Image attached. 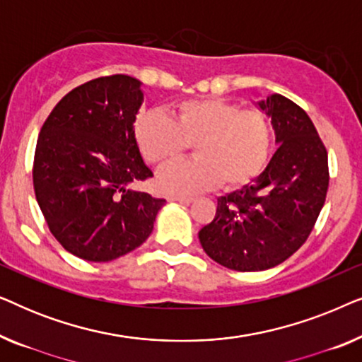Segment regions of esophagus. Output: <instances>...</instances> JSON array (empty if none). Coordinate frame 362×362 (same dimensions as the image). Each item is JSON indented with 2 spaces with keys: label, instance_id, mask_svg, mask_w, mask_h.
<instances>
[{
  "label": "esophagus",
  "instance_id": "34e87169",
  "mask_svg": "<svg viewBox=\"0 0 362 362\" xmlns=\"http://www.w3.org/2000/svg\"><path fill=\"white\" fill-rule=\"evenodd\" d=\"M168 201L181 202V204H189V202L192 201V197H189V196H180V194H171V196H168Z\"/></svg>",
  "mask_w": 362,
  "mask_h": 362
}]
</instances>
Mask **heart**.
<instances>
[{"instance_id":"1","label":"heart","mask_w":362,"mask_h":362,"mask_svg":"<svg viewBox=\"0 0 362 362\" xmlns=\"http://www.w3.org/2000/svg\"><path fill=\"white\" fill-rule=\"evenodd\" d=\"M135 138L148 163L165 168L194 146V160L163 171L158 186L170 194H196L219 185L237 189L255 180L269 161L272 127L265 113L240 110L217 97L176 103L171 118L148 112L135 123Z\"/></svg>"}]
</instances>
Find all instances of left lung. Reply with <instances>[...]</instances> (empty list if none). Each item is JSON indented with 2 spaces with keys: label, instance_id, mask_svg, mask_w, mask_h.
I'll list each match as a JSON object with an SVG mask.
<instances>
[{
  "label": "left lung",
  "instance_id": "1",
  "mask_svg": "<svg viewBox=\"0 0 362 362\" xmlns=\"http://www.w3.org/2000/svg\"><path fill=\"white\" fill-rule=\"evenodd\" d=\"M254 103L272 120L279 148L252 185L217 199L214 219L199 230L206 254L237 272L272 269L293 255L329 185L328 153L303 108L280 93Z\"/></svg>",
  "mask_w": 362,
  "mask_h": 362
}]
</instances>
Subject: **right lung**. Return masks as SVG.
Here are the masks:
<instances>
[{
	"mask_svg": "<svg viewBox=\"0 0 362 362\" xmlns=\"http://www.w3.org/2000/svg\"><path fill=\"white\" fill-rule=\"evenodd\" d=\"M145 100L130 76L98 77L62 97L34 153V192L52 235L87 262H110L140 247L165 199L133 189L153 176L135 138Z\"/></svg>",
	"mask_w": 362,
	"mask_h": 362,
	"instance_id": "right-lung-1",
	"label": "right lung"
}]
</instances>
